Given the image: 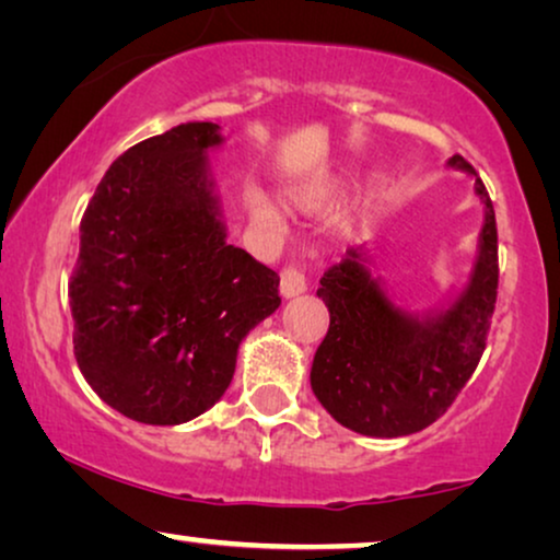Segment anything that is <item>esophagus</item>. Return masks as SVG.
I'll return each mask as SVG.
<instances>
[{
	"mask_svg": "<svg viewBox=\"0 0 560 560\" xmlns=\"http://www.w3.org/2000/svg\"><path fill=\"white\" fill-rule=\"evenodd\" d=\"M305 290H308V282H305V275L301 270H295V267L282 270V275H280V295L282 298L303 295Z\"/></svg>",
	"mask_w": 560,
	"mask_h": 560,
	"instance_id": "34e87169",
	"label": "esophagus"
}]
</instances>
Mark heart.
Instances as JSON below:
<instances>
[{
  "mask_svg": "<svg viewBox=\"0 0 560 560\" xmlns=\"http://www.w3.org/2000/svg\"><path fill=\"white\" fill-rule=\"evenodd\" d=\"M334 194H336L334 183L308 180V183H301V186L288 190V203L301 213H316V211L326 209V206L331 203ZM252 211H255V217L262 221V224L278 226L280 213L275 211V206L270 201H265V198H255V203H252Z\"/></svg>",
  "mask_w": 560,
  "mask_h": 560,
  "instance_id": "1",
  "label": "heart"
}]
</instances>
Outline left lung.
Here are the masks:
<instances>
[{"mask_svg": "<svg viewBox=\"0 0 560 560\" xmlns=\"http://www.w3.org/2000/svg\"><path fill=\"white\" fill-rule=\"evenodd\" d=\"M448 167L471 175L485 206L469 282L441 308L412 313L393 301L372 249L351 247L320 278L326 339L311 364V389L336 423L372 439L423 431L448 410L477 370L497 301V224L489 194L462 155Z\"/></svg>", "mask_w": 560, "mask_h": 560, "instance_id": "8db88e82", "label": "left lung"}]
</instances>
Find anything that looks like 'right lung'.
<instances>
[{
	"mask_svg": "<svg viewBox=\"0 0 560 560\" xmlns=\"http://www.w3.org/2000/svg\"><path fill=\"white\" fill-rule=\"evenodd\" d=\"M186 121L112 163L81 219L73 351L102 400L144 425H180L232 385L252 328L280 305L278 272L226 242L209 152Z\"/></svg>",
	"mask_w": 560,
	"mask_h": 560,
	"instance_id": "right-lung-1",
	"label": "right lung"
}]
</instances>
